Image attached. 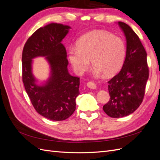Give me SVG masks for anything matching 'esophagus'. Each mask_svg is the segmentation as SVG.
Masks as SVG:
<instances>
[{"instance_id": "obj_1", "label": "esophagus", "mask_w": 160, "mask_h": 160, "mask_svg": "<svg viewBox=\"0 0 160 160\" xmlns=\"http://www.w3.org/2000/svg\"><path fill=\"white\" fill-rule=\"evenodd\" d=\"M87 85H88V88L90 89H96V85L95 84V83H93V81L88 82V83H87Z\"/></svg>"}]
</instances>
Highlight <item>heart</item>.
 I'll list each match as a JSON object with an SVG mask.
<instances>
[{
    "instance_id": "heart-1",
    "label": "heart",
    "mask_w": 160,
    "mask_h": 160,
    "mask_svg": "<svg viewBox=\"0 0 160 160\" xmlns=\"http://www.w3.org/2000/svg\"><path fill=\"white\" fill-rule=\"evenodd\" d=\"M76 46L77 49L69 51V59L79 75L89 68L91 60L96 72L113 76L122 68L126 54L122 38L104 31L89 32L79 38Z\"/></svg>"
}]
</instances>
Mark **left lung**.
<instances>
[{"label":"left lung","mask_w":160,"mask_h":160,"mask_svg":"<svg viewBox=\"0 0 160 160\" xmlns=\"http://www.w3.org/2000/svg\"><path fill=\"white\" fill-rule=\"evenodd\" d=\"M118 24L126 38V56L122 69L108 81L110 99L103 107L113 118L129 115L139 107L149 77L147 52L139 37L127 24Z\"/></svg>","instance_id":"obj_1"}]
</instances>
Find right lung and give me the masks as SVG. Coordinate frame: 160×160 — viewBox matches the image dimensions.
Returning a JSON list of instances; mask_svg holds the SVG:
<instances>
[{
  "mask_svg": "<svg viewBox=\"0 0 160 160\" xmlns=\"http://www.w3.org/2000/svg\"><path fill=\"white\" fill-rule=\"evenodd\" d=\"M71 27L51 23L39 28L28 38L22 55V82L36 111L52 121H62L73 113L79 92V78L68 72L67 51L61 41ZM46 56L51 76L42 86L35 83L32 73V59Z\"/></svg>",
  "mask_w": 160,
  "mask_h": 160,
  "instance_id": "add662e5",
  "label": "right lung"
}]
</instances>
